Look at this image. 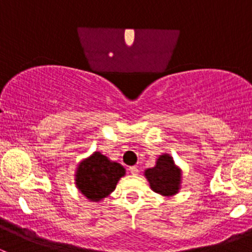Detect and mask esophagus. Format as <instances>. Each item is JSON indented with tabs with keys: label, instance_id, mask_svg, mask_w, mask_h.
Instances as JSON below:
<instances>
[{
	"label": "esophagus",
	"instance_id": "obj_1",
	"mask_svg": "<svg viewBox=\"0 0 252 252\" xmlns=\"http://www.w3.org/2000/svg\"><path fill=\"white\" fill-rule=\"evenodd\" d=\"M129 172H130L133 175H136L139 173V169L136 166H131V167H129Z\"/></svg>",
	"mask_w": 252,
	"mask_h": 252
}]
</instances>
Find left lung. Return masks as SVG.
<instances>
[{
  "label": "left lung",
  "mask_w": 252,
  "mask_h": 252,
  "mask_svg": "<svg viewBox=\"0 0 252 252\" xmlns=\"http://www.w3.org/2000/svg\"><path fill=\"white\" fill-rule=\"evenodd\" d=\"M150 187L157 194L172 196L177 194L182 182V172L174 164L173 158L164 154L158 157L156 166L145 171Z\"/></svg>",
  "instance_id": "obj_1"
}]
</instances>
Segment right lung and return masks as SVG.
I'll return each instance as SVG.
<instances>
[{
    "label": "right lung",
    "mask_w": 252,
    "mask_h": 252,
    "mask_svg": "<svg viewBox=\"0 0 252 252\" xmlns=\"http://www.w3.org/2000/svg\"><path fill=\"white\" fill-rule=\"evenodd\" d=\"M126 169L100 152H95L78 166L75 184L79 191L91 201H100L111 194Z\"/></svg>",
    "instance_id": "obj_1"
}]
</instances>
